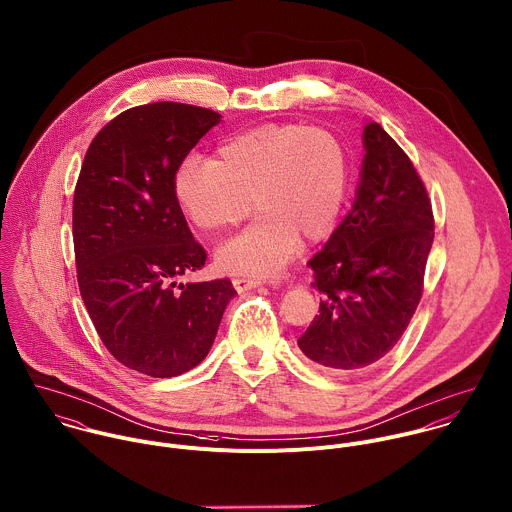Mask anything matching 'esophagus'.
<instances>
[{
	"label": "esophagus",
	"mask_w": 512,
	"mask_h": 512,
	"mask_svg": "<svg viewBox=\"0 0 512 512\" xmlns=\"http://www.w3.org/2000/svg\"><path fill=\"white\" fill-rule=\"evenodd\" d=\"M259 283H261L259 279H253V277H245V275H241V277H235V279H233V287H235L239 293H243V291H249V289L257 287Z\"/></svg>",
	"instance_id": "1"
}]
</instances>
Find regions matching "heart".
I'll return each mask as SVG.
<instances>
[{"label": "heart", "mask_w": 512, "mask_h": 512, "mask_svg": "<svg viewBox=\"0 0 512 512\" xmlns=\"http://www.w3.org/2000/svg\"><path fill=\"white\" fill-rule=\"evenodd\" d=\"M349 157L325 127L265 123L229 137L217 159L187 157L175 177L177 199L203 231L241 225L255 203L257 221L217 251L227 273L265 275L293 255L297 241L327 239L341 215Z\"/></svg>", "instance_id": "1"}]
</instances>
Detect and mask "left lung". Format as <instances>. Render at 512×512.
<instances>
[{
    "mask_svg": "<svg viewBox=\"0 0 512 512\" xmlns=\"http://www.w3.org/2000/svg\"><path fill=\"white\" fill-rule=\"evenodd\" d=\"M363 139L355 205L309 261L319 315L297 339L335 375L367 371L399 343L423 297L435 239L433 205L409 155L377 121Z\"/></svg>",
    "mask_w": 512,
    "mask_h": 512,
    "instance_id": "left-lung-1",
    "label": "left lung"
}]
</instances>
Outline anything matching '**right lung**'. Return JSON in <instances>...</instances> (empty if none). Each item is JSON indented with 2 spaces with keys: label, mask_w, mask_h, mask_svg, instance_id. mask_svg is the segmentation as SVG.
<instances>
[{
  "label": "right lung",
  "mask_w": 512,
  "mask_h": 512,
  "mask_svg": "<svg viewBox=\"0 0 512 512\" xmlns=\"http://www.w3.org/2000/svg\"><path fill=\"white\" fill-rule=\"evenodd\" d=\"M213 109L157 101L125 109L93 137L73 193L77 285L105 349L149 377H177L209 353L235 289L229 279L177 283L207 253L175 193Z\"/></svg>",
  "instance_id": "right-lung-1"
}]
</instances>
